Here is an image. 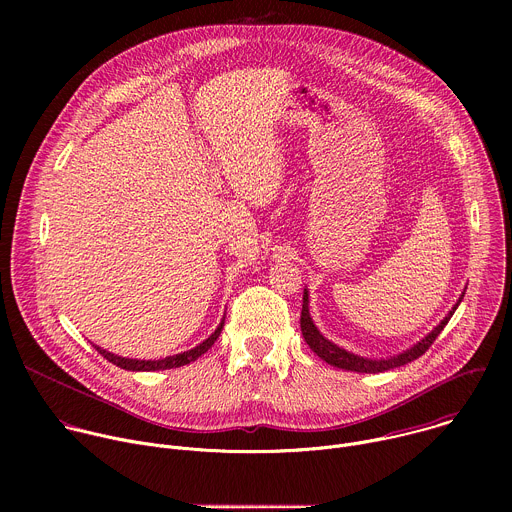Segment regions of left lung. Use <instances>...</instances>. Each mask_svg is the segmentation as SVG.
<instances>
[{"label":"left lung","mask_w":512,"mask_h":512,"mask_svg":"<svg viewBox=\"0 0 512 512\" xmlns=\"http://www.w3.org/2000/svg\"><path fill=\"white\" fill-rule=\"evenodd\" d=\"M466 291V289H464ZM464 291L462 296L458 298V302L454 304V308L446 314V318L437 324L429 334H425L419 342H415L413 346L405 348L403 352L399 354H393V356H387V358H367V356H360V354H354V352H348L346 348L334 344L332 340H328L320 330L318 326L314 324L312 316H310V294L308 289H304V304H302V318H300V326H302V334H304V340L308 342V346L322 358L326 360L328 364H332V367L336 369H344V371H354V373H383V371H391V369H397V367H403V364L419 358L431 344L433 340L440 336V332L446 328V324L450 322V318L454 316V312L458 310L460 302L464 300Z\"/></svg>","instance_id":"8db88e82"}]
</instances>
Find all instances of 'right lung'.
Listing matches in <instances>:
<instances>
[{
  "label": "right lung",
  "instance_id": "obj_1",
  "mask_svg": "<svg viewBox=\"0 0 512 512\" xmlns=\"http://www.w3.org/2000/svg\"><path fill=\"white\" fill-rule=\"evenodd\" d=\"M225 326V318L221 320V324L216 326V330L206 338L202 340L198 346L190 348V350H184L180 354H172V356H166V358H158V360H137V358H125V356H119V354H113L101 346H95L109 362L117 364L119 369H125V371H168V369H178V367H184V364H190L192 360H196L198 356H202L214 342L216 338L221 336V330Z\"/></svg>",
  "mask_w": 512,
  "mask_h": 512
}]
</instances>
